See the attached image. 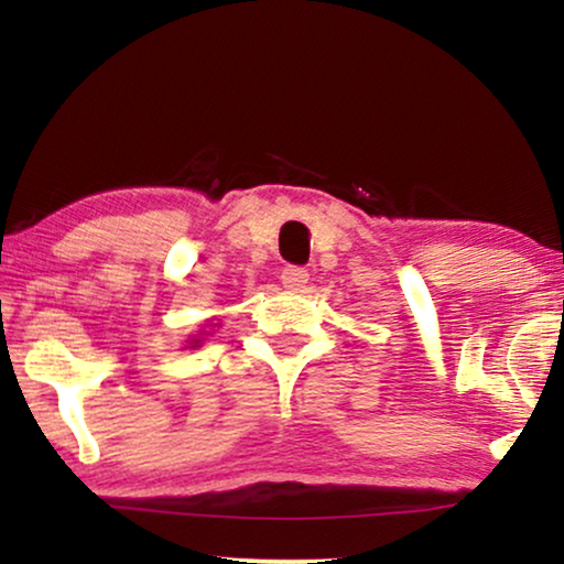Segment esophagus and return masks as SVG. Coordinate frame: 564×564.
<instances>
[{"label": "esophagus", "instance_id": "34e87169", "mask_svg": "<svg viewBox=\"0 0 564 564\" xmlns=\"http://www.w3.org/2000/svg\"><path fill=\"white\" fill-rule=\"evenodd\" d=\"M306 281H310V273H306L304 268H294V265L283 268V273H281L283 289H289V291H302V289L306 286Z\"/></svg>", "mask_w": 564, "mask_h": 564}]
</instances>
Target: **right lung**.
Masks as SVG:
<instances>
[{
    "mask_svg": "<svg viewBox=\"0 0 564 564\" xmlns=\"http://www.w3.org/2000/svg\"><path fill=\"white\" fill-rule=\"evenodd\" d=\"M208 327H219V325H208ZM206 335H212V333H206V329H200V333L198 335H191V337H187V345H185V348H200V345H204V340H206Z\"/></svg>",
    "mask_w": 564,
    "mask_h": 564,
    "instance_id": "1",
    "label": "right lung"
}]
</instances>
